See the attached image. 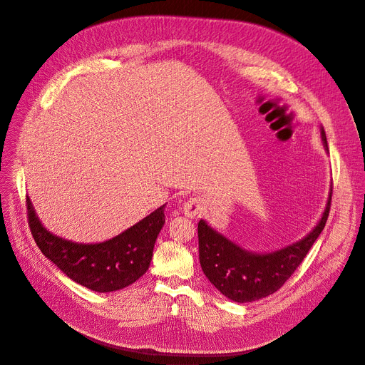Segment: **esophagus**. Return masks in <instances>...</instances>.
Returning a JSON list of instances; mask_svg holds the SVG:
<instances>
[{"label": "esophagus", "instance_id": "obj_1", "mask_svg": "<svg viewBox=\"0 0 365 365\" xmlns=\"http://www.w3.org/2000/svg\"><path fill=\"white\" fill-rule=\"evenodd\" d=\"M200 211H201V202L196 200H190L183 205V214L187 218H195L197 214H200Z\"/></svg>", "mask_w": 365, "mask_h": 365}]
</instances>
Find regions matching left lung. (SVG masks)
<instances>
[{
	"mask_svg": "<svg viewBox=\"0 0 365 365\" xmlns=\"http://www.w3.org/2000/svg\"><path fill=\"white\" fill-rule=\"evenodd\" d=\"M320 137L324 150L329 151L323 126ZM330 201L332 185L324 211L310 233L274 252L247 250L218 233L205 220H200V262L205 277L222 295L236 303H252L274 294L292 275L320 236L329 217Z\"/></svg>",
	"mask_w": 365,
	"mask_h": 365,
	"instance_id": "1",
	"label": "left lung"
}]
</instances>
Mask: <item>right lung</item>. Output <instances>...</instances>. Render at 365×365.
Returning a JSON list of instances; mask_svg holds the SVG:
<instances>
[{
    "label": "right lung",
    "mask_w": 365,
    "mask_h": 365,
    "mask_svg": "<svg viewBox=\"0 0 365 365\" xmlns=\"http://www.w3.org/2000/svg\"><path fill=\"white\" fill-rule=\"evenodd\" d=\"M164 207L106 242L78 243L51 233L27 196L29 225L41 252L70 279L97 292L122 289L148 271L157 236L165 222Z\"/></svg>",
    "instance_id": "add662e5"
}]
</instances>
